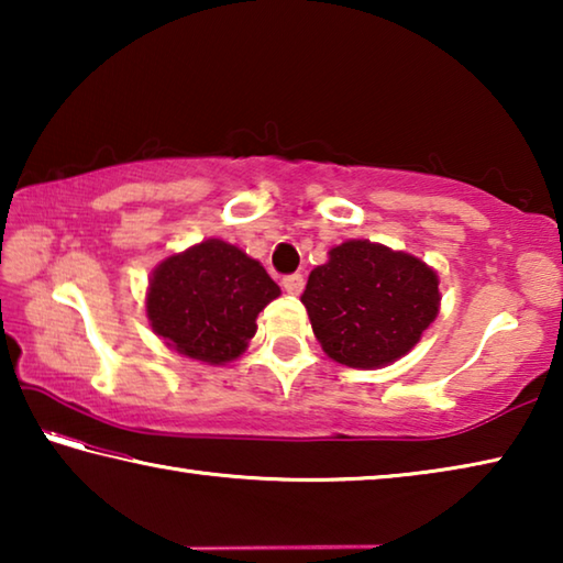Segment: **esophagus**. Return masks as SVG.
<instances>
[{
  "label": "esophagus",
  "mask_w": 563,
  "mask_h": 563,
  "mask_svg": "<svg viewBox=\"0 0 563 563\" xmlns=\"http://www.w3.org/2000/svg\"><path fill=\"white\" fill-rule=\"evenodd\" d=\"M283 288L288 290L290 295H300L302 292V288H305V278L300 273H290V275H285L283 278Z\"/></svg>",
  "instance_id": "obj_1"
}]
</instances>
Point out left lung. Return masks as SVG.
<instances>
[{"label":"left lung","mask_w":563,"mask_h":563,"mask_svg":"<svg viewBox=\"0 0 563 563\" xmlns=\"http://www.w3.org/2000/svg\"><path fill=\"white\" fill-rule=\"evenodd\" d=\"M300 300L328 357L373 369L417 345L440 312V280L415 255L347 241L310 273Z\"/></svg>","instance_id":"obj_1"}]
</instances>
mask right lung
<instances>
[{
    "mask_svg": "<svg viewBox=\"0 0 563 563\" xmlns=\"http://www.w3.org/2000/svg\"><path fill=\"white\" fill-rule=\"evenodd\" d=\"M148 285L146 312L156 335L211 365L241 355L258 330V312L280 295L258 261L218 238L170 255Z\"/></svg>",
    "mask_w": 563,
    "mask_h": 563,
    "instance_id": "add662e5",
    "label": "right lung"
}]
</instances>
